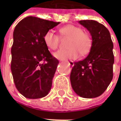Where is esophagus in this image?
<instances>
[{"instance_id":"34e87169","label":"esophagus","mask_w":121,"mask_h":121,"mask_svg":"<svg viewBox=\"0 0 121 121\" xmlns=\"http://www.w3.org/2000/svg\"><path fill=\"white\" fill-rule=\"evenodd\" d=\"M67 63H69V65H70V66H71V67H73V66L74 65V63H73V61H72V60H70V61H67Z\"/></svg>"}]
</instances>
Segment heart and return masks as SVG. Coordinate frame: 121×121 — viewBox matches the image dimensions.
I'll return each mask as SVG.
<instances>
[{
    "label": "heart",
    "mask_w": 121,
    "mask_h": 121,
    "mask_svg": "<svg viewBox=\"0 0 121 121\" xmlns=\"http://www.w3.org/2000/svg\"><path fill=\"white\" fill-rule=\"evenodd\" d=\"M61 38H69L67 50H60L54 54V57L59 60L76 59L79 53L84 56L90 52L91 46V39L89 34L83 31L81 27L73 25H68L59 30ZM44 42L50 50L58 48L60 38L52 30L47 31L44 35Z\"/></svg>",
    "instance_id": "obj_1"
}]
</instances>
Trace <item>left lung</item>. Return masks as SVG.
<instances>
[{"label":"left lung","mask_w":121,"mask_h":121,"mask_svg":"<svg viewBox=\"0 0 121 121\" xmlns=\"http://www.w3.org/2000/svg\"><path fill=\"white\" fill-rule=\"evenodd\" d=\"M89 31L91 46L88 56L74 63L70 75L73 90L80 97L93 98L102 95L113 77V43L109 31L94 20L79 21Z\"/></svg>","instance_id":"obj_1"}]
</instances>
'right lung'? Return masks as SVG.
Returning a JSON list of instances; mask_svg holds the SVG:
<instances>
[{
	"instance_id": "add662e5",
	"label": "right lung",
	"mask_w": 121,
	"mask_h": 121,
	"mask_svg": "<svg viewBox=\"0 0 121 121\" xmlns=\"http://www.w3.org/2000/svg\"><path fill=\"white\" fill-rule=\"evenodd\" d=\"M59 23L30 16L15 27L11 69L16 88L27 98H43L51 89L59 62L49 52L43 38Z\"/></svg>"
}]
</instances>
